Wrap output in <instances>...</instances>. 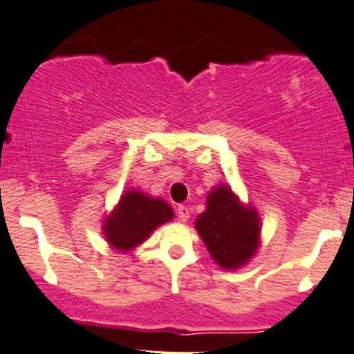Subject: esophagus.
<instances>
[{
	"instance_id": "esophagus-1",
	"label": "esophagus",
	"mask_w": 354,
	"mask_h": 354,
	"mask_svg": "<svg viewBox=\"0 0 354 354\" xmlns=\"http://www.w3.org/2000/svg\"><path fill=\"white\" fill-rule=\"evenodd\" d=\"M177 216H178V221L182 223L188 221V218H190V209H188L185 205H180L177 208Z\"/></svg>"
}]
</instances>
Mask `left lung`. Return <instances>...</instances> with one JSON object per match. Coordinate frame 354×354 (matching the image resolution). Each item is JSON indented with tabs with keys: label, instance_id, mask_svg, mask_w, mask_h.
Listing matches in <instances>:
<instances>
[{
	"label": "left lung",
	"instance_id": "left-lung-1",
	"mask_svg": "<svg viewBox=\"0 0 354 354\" xmlns=\"http://www.w3.org/2000/svg\"><path fill=\"white\" fill-rule=\"evenodd\" d=\"M195 229L211 259L224 270L245 267L260 247L259 211L239 198L229 183L211 188L206 209L195 219Z\"/></svg>",
	"mask_w": 354,
	"mask_h": 354
}]
</instances>
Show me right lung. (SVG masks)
I'll return each mask as SVG.
<instances>
[{"mask_svg": "<svg viewBox=\"0 0 354 354\" xmlns=\"http://www.w3.org/2000/svg\"><path fill=\"white\" fill-rule=\"evenodd\" d=\"M174 219V209L167 201L146 195L138 188L127 190L102 221L107 244L127 254L148 241L160 224Z\"/></svg>", "mask_w": 354, "mask_h": 354, "instance_id": "1", "label": "right lung"}]
</instances>
